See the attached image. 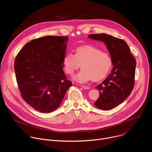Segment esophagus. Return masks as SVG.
Masks as SVG:
<instances>
[{
	"label": "esophagus",
	"instance_id": "34e87169",
	"mask_svg": "<svg viewBox=\"0 0 152 152\" xmlns=\"http://www.w3.org/2000/svg\"><path fill=\"white\" fill-rule=\"evenodd\" d=\"M81 86H82V88H83V89H85V90H89V89H90V87H89V86H88L81 85Z\"/></svg>",
	"mask_w": 152,
	"mask_h": 152
}]
</instances>
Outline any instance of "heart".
<instances>
[{"label":"heart","instance_id":"1","mask_svg":"<svg viewBox=\"0 0 152 152\" xmlns=\"http://www.w3.org/2000/svg\"><path fill=\"white\" fill-rule=\"evenodd\" d=\"M66 73L73 75L81 66L82 69L75 79L83 83L93 80L99 81L104 78L112 66V59L109 53L101 52L95 46L86 45L76 49L75 55L67 53L63 59Z\"/></svg>","mask_w":152,"mask_h":152}]
</instances>
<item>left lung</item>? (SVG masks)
Here are the masks:
<instances>
[{
	"mask_svg": "<svg viewBox=\"0 0 152 152\" xmlns=\"http://www.w3.org/2000/svg\"><path fill=\"white\" fill-rule=\"evenodd\" d=\"M88 37L105 43L114 65L111 73L96 87L100 96L94 105L99 109L110 110L131 93L135 83L136 61L127 43L121 39L105 34H91Z\"/></svg>",
	"mask_w": 152,
	"mask_h": 152,
	"instance_id": "left-lung-1",
	"label": "left lung"
}]
</instances>
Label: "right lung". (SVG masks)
<instances>
[{"label":"right lung","mask_w":152,"mask_h":152,"mask_svg":"<svg viewBox=\"0 0 152 152\" xmlns=\"http://www.w3.org/2000/svg\"><path fill=\"white\" fill-rule=\"evenodd\" d=\"M68 39L67 36L34 39L15 58L14 70L21 96L39 112L55 110L72 85L63 70Z\"/></svg>","instance_id":"obj_1"}]
</instances>
